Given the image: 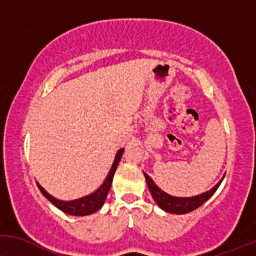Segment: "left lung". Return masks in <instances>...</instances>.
Returning <instances> with one entry per match:
<instances>
[{
  "label": "left lung",
  "mask_w": 256,
  "mask_h": 256,
  "mask_svg": "<svg viewBox=\"0 0 256 256\" xmlns=\"http://www.w3.org/2000/svg\"><path fill=\"white\" fill-rule=\"evenodd\" d=\"M145 175L147 186L150 192V195L156 202V204L159 205V208H162L166 212L169 214H184L188 212H192L196 210L197 208H200L202 204H204L210 197L216 192V190L219 188L222 178L216 184L214 188L208 190L206 192L200 194V195L192 196V197H175L172 195H168L167 192H164L158 186L152 178H150L146 172H144Z\"/></svg>",
  "instance_id": "8db88e82"
}]
</instances>
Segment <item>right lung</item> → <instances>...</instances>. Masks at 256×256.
I'll list each match as a JSON object with an SVG mask.
<instances>
[{
  "label": "right lung",
  "mask_w": 256,
  "mask_h": 256,
  "mask_svg": "<svg viewBox=\"0 0 256 256\" xmlns=\"http://www.w3.org/2000/svg\"><path fill=\"white\" fill-rule=\"evenodd\" d=\"M123 152H124V148L118 150L116 154V158H114L112 167H111L109 174H108L106 178V181L103 182V184L100 186V188L96 190V192H94L92 194H90V195L84 196V197H82V198H78V200L66 202V200H56V197L50 195V194L46 192V190L37 182L38 188H39V190H40V192L42 194V195L46 197V198L51 202L54 206L59 208V210L64 212V214H68L72 216L92 214H94V212L100 210V208L103 206L108 194H109L111 183H112L114 172H116L117 166H118V164H120V161L122 159Z\"/></svg>",
  "instance_id": "add662e5"
}]
</instances>
